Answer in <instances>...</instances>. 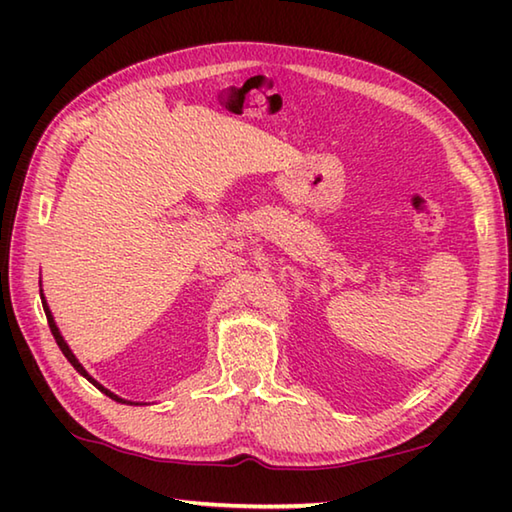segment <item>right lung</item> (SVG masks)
<instances>
[{"label":"right lung","mask_w":512,"mask_h":512,"mask_svg":"<svg viewBox=\"0 0 512 512\" xmlns=\"http://www.w3.org/2000/svg\"><path fill=\"white\" fill-rule=\"evenodd\" d=\"M42 307H45V314H47V323H49V329H51V334H54V339H56V343H58V348L60 350H63V354H65V357H67V361L69 363H72V366L76 368V372H81V375L85 377V379H88V381H92V384L94 386H97L99 388V391L101 393H106L108 397H112V400H115V402H124V400H121V397H117L115 393H110L108 391V388H103L101 384H99V381H94L90 375H88V372H85V368L81 366V363H79V359H76L74 357V354H72V350H69V345L63 341V336H60V332H58V327H56V323H54V318H51V311H49V307H47V302H42Z\"/></svg>","instance_id":"obj_1"}]
</instances>
